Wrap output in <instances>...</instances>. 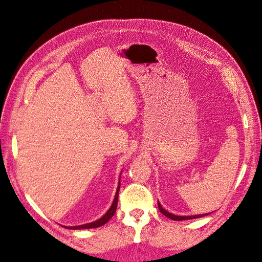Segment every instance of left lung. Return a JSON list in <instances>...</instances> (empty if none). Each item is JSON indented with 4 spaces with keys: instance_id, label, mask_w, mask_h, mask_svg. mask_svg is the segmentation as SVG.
Returning <instances> with one entry per match:
<instances>
[{
    "instance_id": "obj_1",
    "label": "left lung",
    "mask_w": 262,
    "mask_h": 262,
    "mask_svg": "<svg viewBox=\"0 0 262 262\" xmlns=\"http://www.w3.org/2000/svg\"><path fill=\"white\" fill-rule=\"evenodd\" d=\"M158 209H160V211L162 212V214H164L165 216H167V217H169V219H171V220H173V221H185V220H192V219H198V217H202V216H205V215H208V214H200V215H191V216H178V215H173V214H171V213H169V212H167L166 210H164L163 208H162V205H161V203L158 202Z\"/></svg>"
}]
</instances>
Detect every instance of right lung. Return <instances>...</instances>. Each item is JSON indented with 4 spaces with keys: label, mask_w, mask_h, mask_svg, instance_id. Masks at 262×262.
Returning a JSON list of instances; mask_svg holds the SVG:
<instances>
[{
    "label": "right lung",
    "mask_w": 262,
    "mask_h": 262,
    "mask_svg": "<svg viewBox=\"0 0 262 262\" xmlns=\"http://www.w3.org/2000/svg\"><path fill=\"white\" fill-rule=\"evenodd\" d=\"M119 189H120V182H119L118 185V189H117V192H116V195H115V199H114V202L112 204V207H110V209L106 212V214L104 216H101L99 220L95 221V222H92V223H89V224H84V225H80V226H69L67 228L69 229H81V228H95V227H99L101 225L106 224L107 222L112 219L114 216V214L116 213V210H117V203H118V195H119Z\"/></svg>",
    "instance_id": "obj_1"
}]
</instances>
